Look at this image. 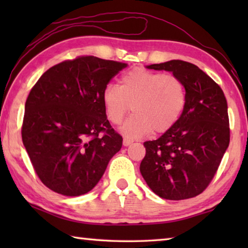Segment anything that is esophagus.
Instances as JSON below:
<instances>
[{
    "mask_svg": "<svg viewBox=\"0 0 248 248\" xmlns=\"http://www.w3.org/2000/svg\"><path fill=\"white\" fill-rule=\"evenodd\" d=\"M132 142H133V141L127 139V138H124V146H128V145L131 144Z\"/></svg>",
    "mask_w": 248,
    "mask_h": 248,
    "instance_id": "1",
    "label": "esophagus"
}]
</instances>
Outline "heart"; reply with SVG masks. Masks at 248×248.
Listing matches in <instances>:
<instances>
[{
	"label": "heart",
	"instance_id": "obj_1",
	"mask_svg": "<svg viewBox=\"0 0 248 248\" xmlns=\"http://www.w3.org/2000/svg\"><path fill=\"white\" fill-rule=\"evenodd\" d=\"M102 99L112 124H119L132 105L134 114L125 120L121 132L129 139H139L152 131L161 134L174 127L186 107L187 90L175 74L134 69L121 77L119 86L108 84Z\"/></svg>",
	"mask_w": 248,
	"mask_h": 248
}]
</instances>
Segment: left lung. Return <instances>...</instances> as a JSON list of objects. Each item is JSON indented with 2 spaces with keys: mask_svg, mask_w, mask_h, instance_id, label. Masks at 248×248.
<instances>
[{
  "mask_svg": "<svg viewBox=\"0 0 248 248\" xmlns=\"http://www.w3.org/2000/svg\"><path fill=\"white\" fill-rule=\"evenodd\" d=\"M183 79L187 103L173 128L143 143L140 171L161 198L184 200L200 195L215 177L230 143L228 103L221 87L198 66L170 60L146 66Z\"/></svg>",
  "mask_w": 248,
  "mask_h": 248,
  "instance_id": "left-lung-1",
  "label": "left lung"
}]
</instances>
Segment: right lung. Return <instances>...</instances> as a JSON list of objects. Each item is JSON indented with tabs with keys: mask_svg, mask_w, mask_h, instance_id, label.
Returning a JSON list of instances; mask_svg holds the SVG:
<instances>
[{
	"mask_svg": "<svg viewBox=\"0 0 248 248\" xmlns=\"http://www.w3.org/2000/svg\"><path fill=\"white\" fill-rule=\"evenodd\" d=\"M127 63L82 56L53 65L25 104L22 139L45 186L81 196L96 186L123 137L107 119L103 92Z\"/></svg>",
	"mask_w": 248,
	"mask_h": 248,
	"instance_id": "right-lung-1",
	"label": "right lung"
}]
</instances>
